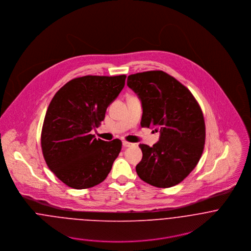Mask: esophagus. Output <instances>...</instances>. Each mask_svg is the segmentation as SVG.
Segmentation results:
<instances>
[{
	"mask_svg": "<svg viewBox=\"0 0 251 251\" xmlns=\"http://www.w3.org/2000/svg\"><path fill=\"white\" fill-rule=\"evenodd\" d=\"M123 146L124 147H131V146H133V144L129 143L127 141H123Z\"/></svg>",
	"mask_w": 251,
	"mask_h": 251,
	"instance_id": "obj_1",
	"label": "esophagus"
}]
</instances>
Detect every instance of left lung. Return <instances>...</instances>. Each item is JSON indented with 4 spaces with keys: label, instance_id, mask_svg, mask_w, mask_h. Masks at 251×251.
I'll use <instances>...</instances> for the list:
<instances>
[{
    "label": "left lung",
    "instance_id": "left-lung-1",
    "mask_svg": "<svg viewBox=\"0 0 251 251\" xmlns=\"http://www.w3.org/2000/svg\"><path fill=\"white\" fill-rule=\"evenodd\" d=\"M127 86L142 102L141 126L160 132L152 147L139 145L143 157L137 175L156 187L174 186L190 174L203 153L206 126L201 107L185 86L162 71L131 74Z\"/></svg>",
    "mask_w": 251,
    "mask_h": 251
}]
</instances>
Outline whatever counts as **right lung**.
Returning <instances> with one entry per match:
<instances>
[{
	"mask_svg": "<svg viewBox=\"0 0 251 251\" xmlns=\"http://www.w3.org/2000/svg\"><path fill=\"white\" fill-rule=\"evenodd\" d=\"M126 76L74 78L53 97L43 121L41 149L49 169L68 186L93 187L106 179L122 141L94 138L105 112L125 87Z\"/></svg>",
	"mask_w": 251,
	"mask_h": 251,
	"instance_id": "obj_1",
	"label": "right lung"
}]
</instances>
